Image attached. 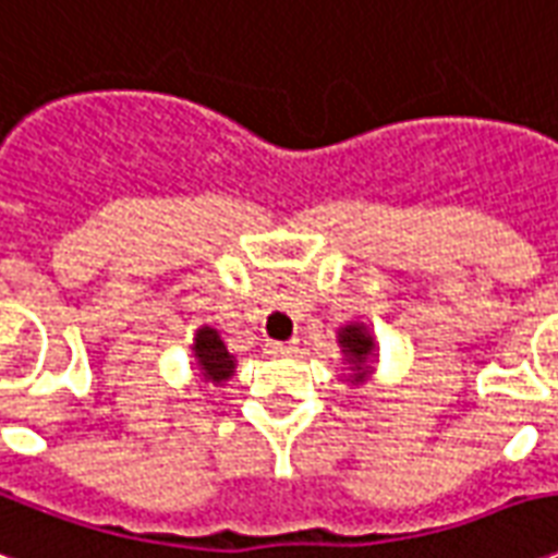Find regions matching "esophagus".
<instances>
[{"mask_svg":"<svg viewBox=\"0 0 558 558\" xmlns=\"http://www.w3.org/2000/svg\"><path fill=\"white\" fill-rule=\"evenodd\" d=\"M268 354H280V357H287V354H295L299 352V342L290 340V342H266Z\"/></svg>","mask_w":558,"mask_h":558,"instance_id":"34e87169","label":"esophagus"}]
</instances>
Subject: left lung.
<instances>
[{
    "label": "left lung",
    "mask_w": 558,
    "mask_h": 558,
    "mask_svg": "<svg viewBox=\"0 0 558 558\" xmlns=\"http://www.w3.org/2000/svg\"><path fill=\"white\" fill-rule=\"evenodd\" d=\"M337 340H340V349L345 354V363H349V381L361 384L366 381L369 375H373V361H375V342L369 337V331L363 328V325H345L337 333Z\"/></svg>",
    "instance_id": "left-lung-1"
}]
</instances>
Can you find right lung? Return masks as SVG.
<instances>
[{"label": "right lung", "mask_w": 558, "mask_h": 558, "mask_svg": "<svg viewBox=\"0 0 558 558\" xmlns=\"http://www.w3.org/2000/svg\"><path fill=\"white\" fill-rule=\"evenodd\" d=\"M192 352H195L197 369H201V375H204L206 381L221 384L233 375V369H236V361H233V354L227 352L221 333H218L216 328H209V325L197 328Z\"/></svg>", "instance_id": "obj_1"}]
</instances>
